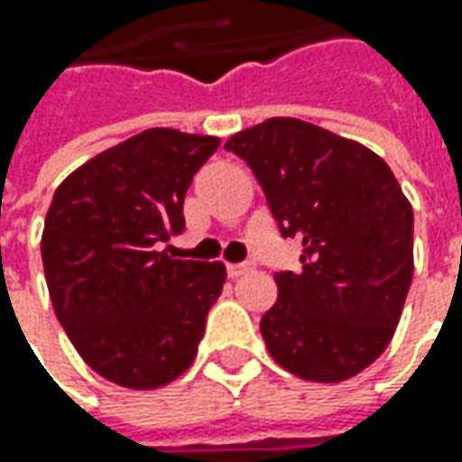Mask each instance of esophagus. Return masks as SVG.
<instances>
[{
    "label": "esophagus",
    "mask_w": 462,
    "mask_h": 462,
    "mask_svg": "<svg viewBox=\"0 0 462 462\" xmlns=\"http://www.w3.org/2000/svg\"><path fill=\"white\" fill-rule=\"evenodd\" d=\"M249 270H252V264H249V262H241V264H226V273H228V277L246 275Z\"/></svg>",
    "instance_id": "34e87169"
}]
</instances>
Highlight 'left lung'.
<instances>
[{"label": "left lung", "instance_id": "left-lung-1", "mask_svg": "<svg viewBox=\"0 0 462 462\" xmlns=\"http://www.w3.org/2000/svg\"><path fill=\"white\" fill-rule=\"evenodd\" d=\"M300 273H277L259 321L280 367L303 381L357 375L388 346L414 275V210L378 153L295 117L231 135Z\"/></svg>", "mask_w": 462, "mask_h": 462}]
</instances>
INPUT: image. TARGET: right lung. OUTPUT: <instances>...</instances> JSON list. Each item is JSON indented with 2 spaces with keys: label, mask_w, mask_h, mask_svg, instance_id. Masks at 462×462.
<instances>
[{
  "label": "right lung",
  "mask_w": 462,
  "mask_h": 462,
  "mask_svg": "<svg viewBox=\"0 0 462 462\" xmlns=\"http://www.w3.org/2000/svg\"><path fill=\"white\" fill-rule=\"evenodd\" d=\"M218 138L152 128L89 159L53 195L43 270L56 319L102 378L146 391L192 365L226 282L221 262L162 249Z\"/></svg>",
  "instance_id": "1"
}]
</instances>
